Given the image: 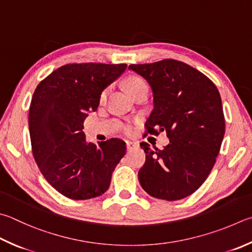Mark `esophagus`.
<instances>
[{"mask_svg": "<svg viewBox=\"0 0 252 252\" xmlns=\"http://www.w3.org/2000/svg\"><path fill=\"white\" fill-rule=\"evenodd\" d=\"M136 148H139V144L136 142H132V141H126V150L127 151H132Z\"/></svg>", "mask_w": 252, "mask_h": 252, "instance_id": "34e87169", "label": "esophagus"}]
</instances>
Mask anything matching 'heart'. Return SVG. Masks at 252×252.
<instances>
[{
	"instance_id": "heart-1",
	"label": "heart",
	"mask_w": 252,
	"mask_h": 252,
	"mask_svg": "<svg viewBox=\"0 0 252 252\" xmlns=\"http://www.w3.org/2000/svg\"><path fill=\"white\" fill-rule=\"evenodd\" d=\"M144 84H145V81L142 79V78H140V77H136V76L130 77V78L126 81V89L127 91V94H129V93H131L132 90L135 89L136 87H139L141 85H144ZM104 95H106V93L102 94V95H101L102 99L104 98ZM126 132H130L131 131V127L130 126H126Z\"/></svg>"
}]
</instances>
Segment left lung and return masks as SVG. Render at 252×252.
Returning a JSON list of instances; mask_svg holds the SVG:
<instances>
[{
	"label": "left lung",
	"mask_w": 252,
	"mask_h": 252,
	"mask_svg": "<svg viewBox=\"0 0 252 252\" xmlns=\"http://www.w3.org/2000/svg\"><path fill=\"white\" fill-rule=\"evenodd\" d=\"M129 70L152 89L154 109L146 130L166 131L170 139L163 150L141 143L146 159L139 171L140 184L155 198H185L205 182L220 150L225 135L220 94L204 74L174 59L130 65Z\"/></svg>",
	"instance_id": "left-lung-1"
}]
</instances>
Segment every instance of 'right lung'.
Masks as SVG:
<instances>
[{
  "label": "right lung",
  "instance_id": "1",
  "mask_svg": "<svg viewBox=\"0 0 252 252\" xmlns=\"http://www.w3.org/2000/svg\"><path fill=\"white\" fill-rule=\"evenodd\" d=\"M126 69V63H69L35 89L30 107L32 150L43 176L68 198L98 197L110 186L126 154L122 140L86 141L84 121L98 109L102 91Z\"/></svg>",
  "mask_w": 252,
  "mask_h": 252
}]
</instances>
